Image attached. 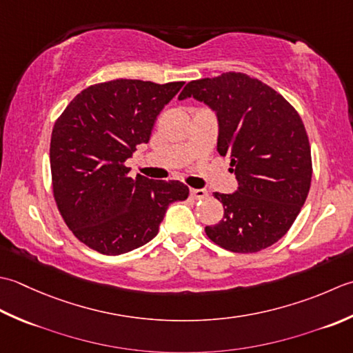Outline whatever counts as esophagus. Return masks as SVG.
<instances>
[{
    "mask_svg": "<svg viewBox=\"0 0 353 353\" xmlns=\"http://www.w3.org/2000/svg\"><path fill=\"white\" fill-rule=\"evenodd\" d=\"M208 193L203 189H190V196L195 198V199H204L207 198Z\"/></svg>",
    "mask_w": 353,
    "mask_h": 353,
    "instance_id": "1",
    "label": "esophagus"
}]
</instances>
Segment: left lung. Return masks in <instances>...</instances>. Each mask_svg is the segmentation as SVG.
I'll list each match as a JSON object with an SVG mask.
<instances>
[{"instance_id": "1", "label": "left lung", "mask_w": 353, "mask_h": 353, "mask_svg": "<svg viewBox=\"0 0 353 353\" xmlns=\"http://www.w3.org/2000/svg\"><path fill=\"white\" fill-rule=\"evenodd\" d=\"M195 97L219 120L218 152L232 158L239 189L214 192L224 218L205 227L208 239L233 253H257L288 233L311 187V145L288 100L271 86L243 73L192 81L179 100Z\"/></svg>"}]
</instances>
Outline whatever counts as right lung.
I'll return each instance as SVG.
<instances>
[{"label":"right lung","instance_id":"right-lung-1","mask_svg":"<svg viewBox=\"0 0 353 353\" xmlns=\"http://www.w3.org/2000/svg\"><path fill=\"white\" fill-rule=\"evenodd\" d=\"M183 85L137 79L96 83L57 117L50 141L53 196L85 245L108 256L145 245L169 204L189 196L181 181L132 178L125 164L149 141L157 117Z\"/></svg>","mask_w":353,"mask_h":353}]
</instances>
